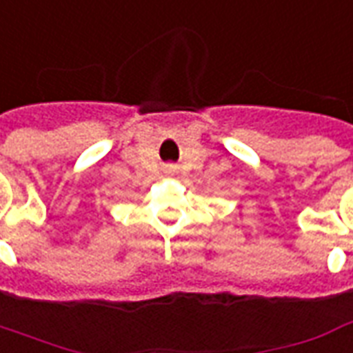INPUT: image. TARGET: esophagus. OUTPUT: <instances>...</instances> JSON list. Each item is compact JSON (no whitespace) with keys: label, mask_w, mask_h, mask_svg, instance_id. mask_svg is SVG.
I'll return each instance as SVG.
<instances>
[{"label":"esophagus","mask_w":353,"mask_h":353,"mask_svg":"<svg viewBox=\"0 0 353 353\" xmlns=\"http://www.w3.org/2000/svg\"><path fill=\"white\" fill-rule=\"evenodd\" d=\"M168 172H172V166H168Z\"/></svg>","instance_id":"34e87169"}]
</instances>
